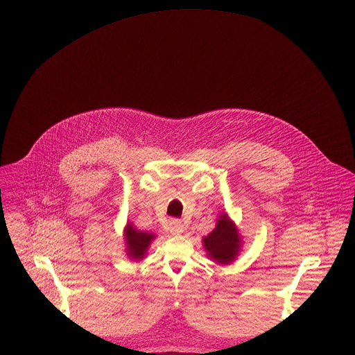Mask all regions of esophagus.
<instances>
[{"label": "esophagus", "instance_id": "34e87169", "mask_svg": "<svg viewBox=\"0 0 355 355\" xmlns=\"http://www.w3.org/2000/svg\"><path fill=\"white\" fill-rule=\"evenodd\" d=\"M183 231H184V225L180 220L173 218V220L169 221V232L172 235H180Z\"/></svg>", "mask_w": 355, "mask_h": 355}]
</instances>
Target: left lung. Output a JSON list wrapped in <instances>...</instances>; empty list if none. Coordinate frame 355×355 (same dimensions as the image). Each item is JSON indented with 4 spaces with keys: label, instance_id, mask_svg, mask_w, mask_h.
Returning a JSON list of instances; mask_svg holds the SVG:
<instances>
[{
    "label": "left lung",
    "instance_id": "8db88e82",
    "mask_svg": "<svg viewBox=\"0 0 355 355\" xmlns=\"http://www.w3.org/2000/svg\"><path fill=\"white\" fill-rule=\"evenodd\" d=\"M202 246L209 259L218 265L232 263L242 252V235L227 211H221L214 230L202 238Z\"/></svg>",
    "mask_w": 355,
    "mask_h": 355
}]
</instances>
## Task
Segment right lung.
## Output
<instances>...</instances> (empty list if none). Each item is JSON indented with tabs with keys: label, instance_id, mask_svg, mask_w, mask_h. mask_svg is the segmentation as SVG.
Returning a JSON list of instances; mask_svg holds the SVG:
<instances>
[{
	"label": "right lung",
	"instance_id": "1",
	"mask_svg": "<svg viewBox=\"0 0 355 355\" xmlns=\"http://www.w3.org/2000/svg\"><path fill=\"white\" fill-rule=\"evenodd\" d=\"M123 236L125 245V255L135 262L142 261L146 257L153 241L155 239L154 234L137 230L131 221H127Z\"/></svg>",
	"mask_w": 355,
	"mask_h": 355
}]
</instances>
